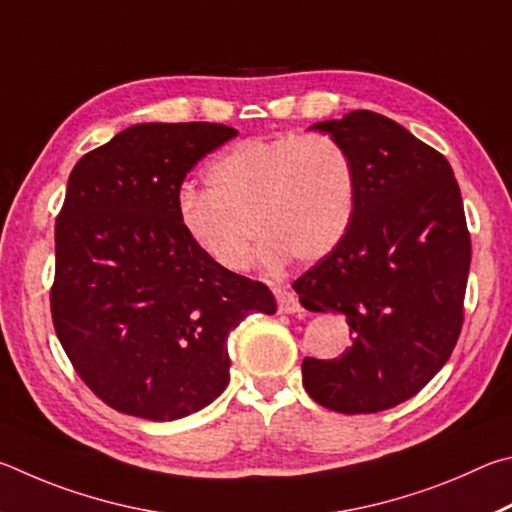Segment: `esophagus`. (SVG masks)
<instances>
[{"instance_id":"esophagus-1","label":"esophagus","mask_w":512,"mask_h":512,"mask_svg":"<svg viewBox=\"0 0 512 512\" xmlns=\"http://www.w3.org/2000/svg\"><path fill=\"white\" fill-rule=\"evenodd\" d=\"M274 297H276V303H279V312H281V315H294V312L301 310L299 297H297V294H294L292 290L274 288Z\"/></svg>"}]
</instances>
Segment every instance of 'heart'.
Wrapping results in <instances>:
<instances>
[{"label":"heart","mask_w":512,"mask_h":512,"mask_svg":"<svg viewBox=\"0 0 512 512\" xmlns=\"http://www.w3.org/2000/svg\"><path fill=\"white\" fill-rule=\"evenodd\" d=\"M204 182L182 188L177 215L195 247L224 272L247 270L254 231L263 238V263L281 267L290 256L321 261L351 229L355 164L330 134L245 139L206 166Z\"/></svg>","instance_id":"heart-1"}]
</instances>
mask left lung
<instances>
[{
	"label": "left lung",
	"mask_w": 512,
	"mask_h": 512,
	"mask_svg": "<svg viewBox=\"0 0 512 512\" xmlns=\"http://www.w3.org/2000/svg\"><path fill=\"white\" fill-rule=\"evenodd\" d=\"M357 175L351 229L292 283L301 306L339 312L351 348L306 357L303 387L339 414H375L425 387L450 360L463 326L472 261L461 188L450 161L378 112L321 121Z\"/></svg>",
	"instance_id": "obj_1"
}]
</instances>
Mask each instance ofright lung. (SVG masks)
I'll return each instance as SVG.
<instances>
[{
	"label": "right lung",
	"instance_id": "add662e5",
	"mask_svg": "<svg viewBox=\"0 0 512 512\" xmlns=\"http://www.w3.org/2000/svg\"><path fill=\"white\" fill-rule=\"evenodd\" d=\"M236 134L141 123L71 170L51 319L78 378L121 414L175 420L206 407L229 384V330L276 312L265 283L220 270L177 215L188 170Z\"/></svg>",
	"mask_w": 512,
	"mask_h": 512
}]
</instances>
